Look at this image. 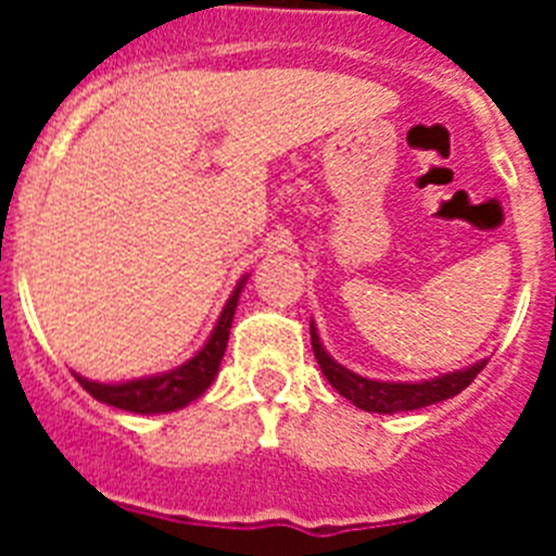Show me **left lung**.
Here are the masks:
<instances>
[{
    "label": "left lung",
    "instance_id": "8db88e82",
    "mask_svg": "<svg viewBox=\"0 0 556 556\" xmlns=\"http://www.w3.org/2000/svg\"><path fill=\"white\" fill-rule=\"evenodd\" d=\"M312 351L317 365H320L323 376L328 378V384L348 397L353 406L365 412H378V415H395V412H412L424 409V406L440 404L448 397L459 395L465 387L484 370L488 358H481L476 365L465 367V370L445 372V376L429 378V381H372V378L358 376V372L348 370V367L337 365L323 348L320 337H317V326L312 320Z\"/></svg>",
    "mask_w": 556,
    "mask_h": 556
}]
</instances>
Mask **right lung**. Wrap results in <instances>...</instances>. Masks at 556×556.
<instances>
[{"mask_svg": "<svg viewBox=\"0 0 556 556\" xmlns=\"http://www.w3.org/2000/svg\"><path fill=\"white\" fill-rule=\"evenodd\" d=\"M244 281H248V275L236 283L233 294H230L223 314H219L217 326L211 331L208 342L189 362L175 367V370L159 372V376L132 378V381H122V384H100V381H88V378L77 376V372L75 378L88 395L108 406H116V409L136 412V415H161V412L184 409L191 401H198L208 390L211 381L217 378L219 362H223L225 348H228L236 303H239Z\"/></svg>", "mask_w": 556, "mask_h": 556, "instance_id": "add662e5", "label": "right lung"}]
</instances>
